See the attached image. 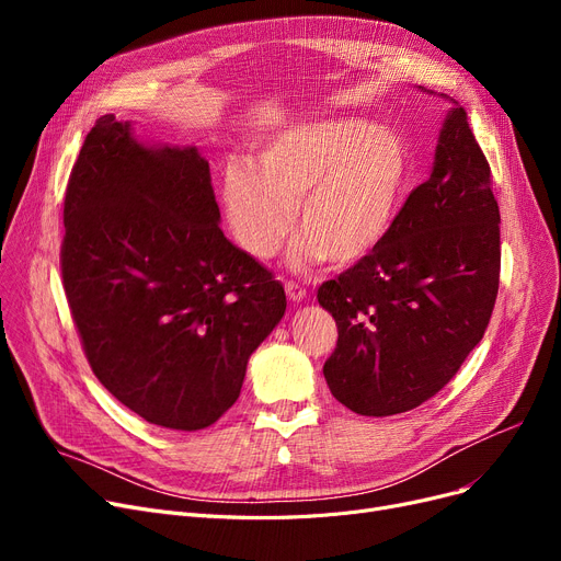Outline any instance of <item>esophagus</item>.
<instances>
[{"label": "esophagus", "instance_id": "obj_1", "mask_svg": "<svg viewBox=\"0 0 561 561\" xmlns=\"http://www.w3.org/2000/svg\"><path fill=\"white\" fill-rule=\"evenodd\" d=\"M284 286H286V296H288L290 302H302V300H307V288H302L300 284L286 282Z\"/></svg>", "mask_w": 561, "mask_h": 561}]
</instances>
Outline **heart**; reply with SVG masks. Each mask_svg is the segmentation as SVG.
<instances>
[{"label":"heart","mask_w":561,"mask_h":561,"mask_svg":"<svg viewBox=\"0 0 561 561\" xmlns=\"http://www.w3.org/2000/svg\"><path fill=\"white\" fill-rule=\"evenodd\" d=\"M407 142L391 129L352 117L305 121L265 138L254 165L233 159L220 202L233 241L254 259L273 256L293 229V268L325 259L350 268L391 233L409 184Z\"/></svg>","instance_id":"b5f03b06"}]
</instances>
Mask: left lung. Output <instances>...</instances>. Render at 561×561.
<instances>
[{"mask_svg":"<svg viewBox=\"0 0 561 561\" xmlns=\"http://www.w3.org/2000/svg\"><path fill=\"white\" fill-rule=\"evenodd\" d=\"M450 102L430 180L411 191L385 243L318 288L339 328L322 375L362 416L402 414L436 396L495 305L500 209L466 111Z\"/></svg>","mask_w":561,"mask_h":561,"instance_id":"obj_1","label":"left lung"}]
</instances>
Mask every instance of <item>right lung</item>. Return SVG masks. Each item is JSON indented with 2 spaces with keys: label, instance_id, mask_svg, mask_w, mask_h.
<instances>
[{
  "label": "right lung",
  "instance_id": "1",
  "mask_svg": "<svg viewBox=\"0 0 561 561\" xmlns=\"http://www.w3.org/2000/svg\"><path fill=\"white\" fill-rule=\"evenodd\" d=\"M64 225L66 296L104 389L159 427L214 425L286 296L218 227L209 161L102 115L72 168Z\"/></svg>",
  "mask_w": 561,
  "mask_h": 561
}]
</instances>
